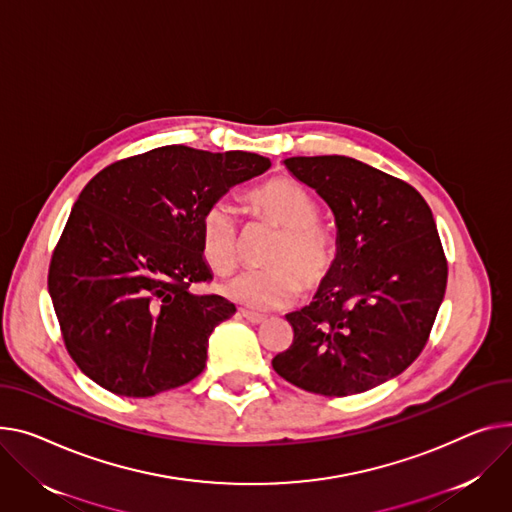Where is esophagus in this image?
I'll return each instance as SVG.
<instances>
[{
	"instance_id": "esophagus-1",
	"label": "esophagus",
	"mask_w": 512,
	"mask_h": 512,
	"mask_svg": "<svg viewBox=\"0 0 512 512\" xmlns=\"http://www.w3.org/2000/svg\"><path fill=\"white\" fill-rule=\"evenodd\" d=\"M241 315L249 321V323H255V325H259V323H263L267 317L265 315H259V313H251V311H241Z\"/></svg>"
}]
</instances>
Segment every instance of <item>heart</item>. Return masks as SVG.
Listing matches in <instances>:
<instances>
[{"mask_svg": "<svg viewBox=\"0 0 512 512\" xmlns=\"http://www.w3.org/2000/svg\"><path fill=\"white\" fill-rule=\"evenodd\" d=\"M247 212L280 230L267 255L269 269L243 271L222 292L251 311H274L290 304L300 286L319 288L337 261V238L319 224V203L300 183L278 177L245 193ZM199 247L216 274H228L238 263V222L230 206L216 201L201 214Z\"/></svg>", "mask_w": 512, "mask_h": 512, "instance_id": "heart-1", "label": "heart"}]
</instances>
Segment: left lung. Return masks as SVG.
I'll use <instances>...</instances> for the list:
<instances>
[{"label": "left lung", "instance_id": "8db88e82", "mask_svg": "<svg viewBox=\"0 0 512 512\" xmlns=\"http://www.w3.org/2000/svg\"><path fill=\"white\" fill-rule=\"evenodd\" d=\"M290 173L335 216L337 261L315 300L286 315L292 346L271 366L317 395L395 379L424 350L447 288V259L424 197L348 156H294Z\"/></svg>", "mask_w": 512, "mask_h": 512}]
</instances>
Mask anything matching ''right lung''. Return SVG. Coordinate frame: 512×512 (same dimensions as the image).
<instances>
[{
  "label": "right lung",
  "instance_id": "right-lung-1",
  "mask_svg": "<svg viewBox=\"0 0 512 512\" xmlns=\"http://www.w3.org/2000/svg\"><path fill=\"white\" fill-rule=\"evenodd\" d=\"M271 166L251 152L162 146L119 160L82 189L49 265L67 352L102 389L152 397L206 368L208 339L234 315L210 282L199 220Z\"/></svg>",
  "mask_w": 512,
  "mask_h": 512
}]
</instances>
